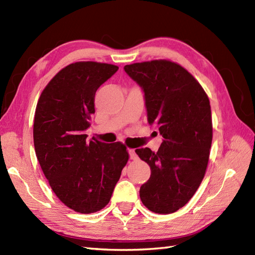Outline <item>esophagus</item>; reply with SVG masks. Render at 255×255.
Returning <instances> with one entry per match:
<instances>
[{"label": "esophagus", "mask_w": 255, "mask_h": 255, "mask_svg": "<svg viewBox=\"0 0 255 255\" xmlns=\"http://www.w3.org/2000/svg\"><path fill=\"white\" fill-rule=\"evenodd\" d=\"M128 153H129V158L131 160H137L138 159V155L136 153V151L133 149H128Z\"/></svg>", "instance_id": "esophagus-1"}]
</instances>
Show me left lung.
<instances>
[{"mask_svg": "<svg viewBox=\"0 0 255 255\" xmlns=\"http://www.w3.org/2000/svg\"><path fill=\"white\" fill-rule=\"evenodd\" d=\"M125 72L141 88L148 123L163 137L158 152L136 150L151 175L140 199L156 214H172L186 205L202 183L213 140L208 96L180 64L153 60L128 64Z\"/></svg>", "mask_w": 255, "mask_h": 255, "instance_id": "obj_1", "label": "left lung"}]
</instances>
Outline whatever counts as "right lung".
Instances as JSON below:
<instances>
[{
	"label": "right lung",
	"mask_w": 255,
	"mask_h": 255,
	"mask_svg": "<svg viewBox=\"0 0 255 255\" xmlns=\"http://www.w3.org/2000/svg\"><path fill=\"white\" fill-rule=\"evenodd\" d=\"M108 63L69 64L47 84L37 103L34 145L53 193L77 213L91 214L110 203L128 161L121 142L86 140L95 113V93L117 72Z\"/></svg>",
	"instance_id": "right-lung-1"
}]
</instances>
